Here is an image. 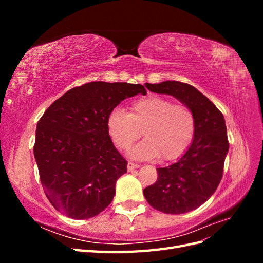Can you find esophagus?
Masks as SVG:
<instances>
[{
    "label": "esophagus",
    "instance_id": "obj_1",
    "mask_svg": "<svg viewBox=\"0 0 263 263\" xmlns=\"http://www.w3.org/2000/svg\"><path fill=\"white\" fill-rule=\"evenodd\" d=\"M139 168V164H136V163H133V162H128V164H127V170H128L129 172L136 170Z\"/></svg>",
    "mask_w": 263,
    "mask_h": 263
}]
</instances>
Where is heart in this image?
<instances>
[{
    "label": "heart",
    "instance_id": "b5f03b06",
    "mask_svg": "<svg viewBox=\"0 0 263 263\" xmlns=\"http://www.w3.org/2000/svg\"><path fill=\"white\" fill-rule=\"evenodd\" d=\"M106 125L119 150H128L141 130L145 139L133 148L130 157L137 160L159 157L162 161L174 160L184 154L196 128L194 113L189 106L157 95L134 101L129 113L115 107L108 114Z\"/></svg>",
    "mask_w": 263,
    "mask_h": 263
}]
</instances>
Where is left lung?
I'll return each instance as SVG.
<instances>
[{"label": "left lung", "instance_id": "obj_1", "mask_svg": "<svg viewBox=\"0 0 263 263\" xmlns=\"http://www.w3.org/2000/svg\"><path fill=\"white\" fill-rule=\"evenodd\" d=\"M155 93L169 94L189 106L195 116L192 144L176 163L158 168L157 181L144 190L147 202L165 214H184L204 204L222 177L229 144L225 119L219 109L194 86L164 81L146 83Z\"/></svg>", "mask_w": 263, "mask_h": 263}]
</instances>
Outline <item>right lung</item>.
Returning a JSON list of instances; mask_svg holds the SVG:
<instances>
[{"instance_id": "obj_1", "label": "right lung", "mask_w": 263, "mask_h": 263, "mask_svg": "<svg viewBox=\"0 0 263 263\" xmlns=\"http://www.w3.org/2000/svg\"><path fill=\"white\" fill-rule=\"evenodd\" d=\"M147 91L141 84L95 81L73 87L37 123L34 156L45 194L73 219L97 216L113 201L127 161L107 132L110 110Z\"/></svg>"}]
</instances>
